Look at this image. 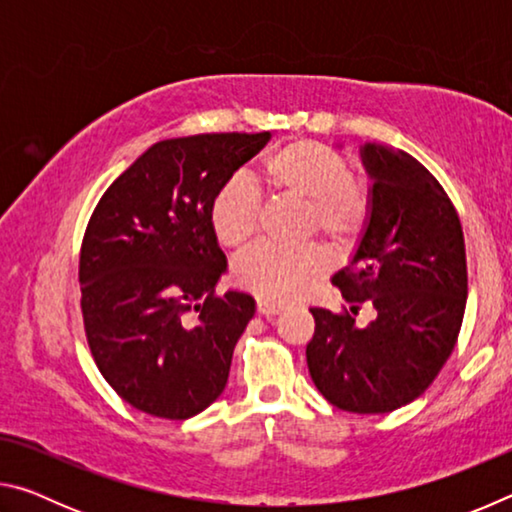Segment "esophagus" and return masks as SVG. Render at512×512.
<instances>
[{
	"mask_svg": "<svg viewBox=\"0 0 512 512\" xmlns=\"http://www.w3.org/2000/svg\"><path fill=\"white\" fill-rule=\"evenodd\" d=\"M280 309H282L280 302H273V300H268V298H257V311L262 316H266V318L268 316H275Z\"/></svg>",
	"mask_w": 512,
	"mask_h": 512,
	"instance_id": "obj_1",
	"label": "esophagus"
}]
</instances>
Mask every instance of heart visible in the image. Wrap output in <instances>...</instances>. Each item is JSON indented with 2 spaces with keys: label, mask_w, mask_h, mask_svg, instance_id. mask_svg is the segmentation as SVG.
I'll return each instance as SVG.
<instances>
[{
  "label": "heart",
  "mask_w": 512,
  "mask_h": 512,
  "mask_svg": "<svg viewBox=\"0 0 512 512\" xmlns=\"http://www.w3.org/2000/svg\"><path fill=\"white\" fill-rule=\"evenodd\" d=\"M259 180L273 192L305 201L302 228L343 241L359 235L372 207L366 180L350 173V162L332 146L314 140H293L277 146L259 164ZM214 237L223 246L239 248L255 235L259 196L246 176H230L216 189L207 207ZM327 268L316 244L282 248L257 244L237 257L232 277L239 287L268 300H289L305 291Z\"/></svg>",
  "instance_id": "heart-1"
}]
</instances>
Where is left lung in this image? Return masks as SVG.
<instances>
[{"label": "left lung", "mask_w": 512, "mask_h": 512, "mask_svg": "<svg viewBox=\"0 0 512 512\" xmlns=\"http://www.w3.org/2000/svg\"><path fill=\"white\" fill-rule=\"evenodd\" d=\"M370 221L352 262L332 277L348 302L309 309L307 366L325 400L350 413H391L420 397L452 354L467 302L465 239L436 176L400 149L368 144ZM376 309L353 325L363 305Z\"/></svg>", "instance_id": "obj_1"}]
</instances>
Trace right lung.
<instances>
[{
    "instance_id": "right-lung-1",
    "label": "right lung",
    "mask_w": 512,
    "mask_h": 512,
    "mask_svg": "<svg viewBox=\"0 0 512 512\" xmlns=\"http://www.w3.org/2000/svg\"><path fill=\"white\" fill-rule=\"evenodd\" d=\"M271 133H205L153 144L112 183L79 255L85 339L121 400L187 420L228 384L255 314L248 293H216L225 255L207 207Z\"/></svg>"
}]
</instances>
